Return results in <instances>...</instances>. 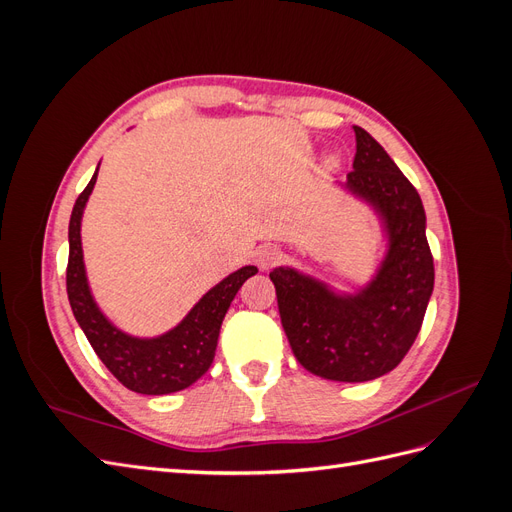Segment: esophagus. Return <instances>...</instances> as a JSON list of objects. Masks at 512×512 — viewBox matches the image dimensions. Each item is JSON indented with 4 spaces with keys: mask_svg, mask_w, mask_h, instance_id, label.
<instances>
[{
    "mask_svg": "<svg viewBox=\"0 0 512 512\" xmlns=\"http://www.w3.org/2000/svg\"><path fill=\"white\" fill-rule=\"evenodd\" d=\"M277 260H280V252L275 245H260L254 252V262L260 269H271Z\"/></svg>",
    "mask_w": 512,
    "mask_h": 512,
    "instance_id": "esophagus-1",
    "label": "esophagus"
}]
</instances>
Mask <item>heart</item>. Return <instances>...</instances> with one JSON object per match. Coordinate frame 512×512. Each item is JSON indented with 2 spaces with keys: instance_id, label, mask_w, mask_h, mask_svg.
Returning <instances> with one entry per match:
<instances>
[{
  "instance_id": "heart-1",
  "label": "heart",
  "mask_w": 512,
  "mask_h": 512,
  "mask_svg": "<svg viewBox=\"0 0 512 512\" xmlns=\"http://www.w3.org/2000/svg\"><path fill=\"white\" fill-rule=\"evenodd\" d=\"M337 162H339L337 156H329V164H331V166H337Z\"/></svg>"
}]
</instances>
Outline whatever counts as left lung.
Segmentation results:
<instances>
[{
	"label": "left lung",
	"instance_id": "obj_1",
	"mask_svg": "<svg viewBox=\"0 0 512 512\" xmlns=\"http://www.w3.org/2000/svg\"><path fill=\"white\" fill-rule=\"evenodd\" d=\"M354 136V170L344 188L378 213L389 239L374 280L359 292L339 294L297 269L269 273L297 361L337 382H367L395 369L421 331L433 292L421 196L374 136L359 126Z\"/></svg>",
	"mask_w": 512,
	"mask_h": 512
}]
</instances>
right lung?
Masks as SVG:
<instances>
[{"mask_svg": "<svg viewBox=\"0 0 512 512\" xmlns=\"http://www.w3.org/2000/svg\"><path fill=\"white\" fill-rule=\"evenodd\" d=\"M96 177L98 170L76 198L68 226L70 254L66 286L72 314L100 361L126 389L141 395H168L188 389L211 367L228 307L243 282L256 275L258 269L252 265L241 267L224 277L190 309V314L175 329L160 337H132L123 333L100 312L85 275L81 220Z\"/></svg>", "mask_w": 512, "mask_h": 512, "instance_id": "add662e5", "label": "right lung"}]
</instances>
